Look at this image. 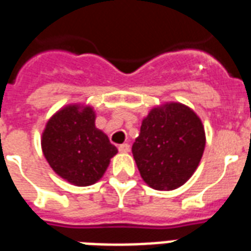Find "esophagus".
Segmentation results:
<instances>
[{"instance_id": "obj_1", "label": "esophagus", "mask_w": 251, "mask_h": 251, "mask_svg": "<svg viewBox=\"0 0 251 251\" xmlns=\"http://www.w3.org/2000/svg\"><path fill=\"white\" fill-rule=\"evenodd\" d=\"M118 151H120V152H129L130 145L129 143H122V145L118 146Z\"/></svg>"}]
</instances>
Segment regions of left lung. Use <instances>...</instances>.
Here are the masks:
<instances>
[{"mask_svg": "<svg viewBox=\"0 0 251 251\" xmlns=\"http://www.w3.org/2000/svg\"><path fill=\"white\" fill-rule=\"evenodd\" d=\"M204 147L205 133L196 113L171 102L149 113L131 151L143 180L151 188L171 191L192 176Z\"/></svg>", "mask_w": 251, "mask_h": 251, "instance_id": "8db88e82", "label": "left lung"}]
</instances>
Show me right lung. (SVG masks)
Here are the masks:
<instances>
[{
  "label": "right lung",
  "mask_w": 251,
  "mask_h": 251,
  "mask_svg": "<svg viewBox=\"0 0 251 251\" xmlns=\"http://www.w3.org/2000/svg\"><path fill=\"white\" fill-rule=\"evenodd\" d=\"M93 109L71 105L46 125L42 150L51 168L72 184L91 185L109 166L117 147L95 126Z\"/></svg>",
  "instance_id": "right-lung-1"
}]
</instances>
